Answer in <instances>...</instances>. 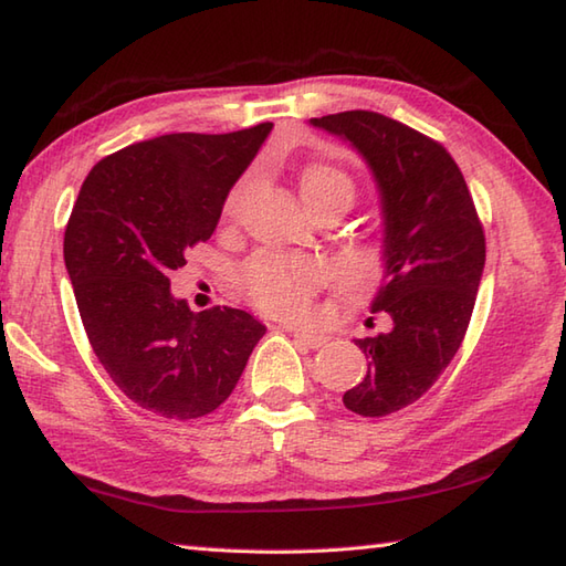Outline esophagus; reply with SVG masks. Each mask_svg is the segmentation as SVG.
Returning a JSON list of instances; mask_svg holds the SVG:
<instances>
[{"instance_id":"esophagus-1","label":"esophagus","mask_w":566,"mask_h":566,"mask_svg":"<svg viewBox=\"0 0 566 566\" xmlns=\"http://www.w3.org/2000/svg\"><path fill=\"white\" fill-rule=\"evenodd\" d=\"M290 333H292V338L298 345L308 347V350H318V347H323V345L328 343L326 335H321V333H306V331H290Z\"/></svg>"}]
</instances>
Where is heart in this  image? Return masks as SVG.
<instances>
[{
    "label": "heart",
    "mask_w": 566,
    "mask_h": 566,
    "mask_svg": "<svg viewBox=\"0 0 566 566\" xmlns=\"http://www.w3.org/2000/svg\"><path fill=\"white\" fill-rule=\"evenodd\" d=\"M255 175L240 177L228 191L223 203L226 219H235L250 197ZM302 197L311 213H321L328 209L347 211L353 209L357 199L355 179L343 167L328 163L308 165L302 175ZM323 270L321 264L306 258H255L250 260L240 272V284L248 298L264 314L274 318L298 321L308 314L311 296L321 284Z\"/></svg>",
    "instance_id": "b5f03b06"
}]
</instances>
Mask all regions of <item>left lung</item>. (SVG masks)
Wrapping results in <instances>:
<instances>
[{"mask_svg":"<svg viewBox=\"0 0 566 566\" xmlns=\"http://www.w3.org/2000/svg\"><path fill=\"white\" fill-rule=\"evenodd\" d=\"M311 126L350 143L379 189L384 276L371 311L389 314L394 328L355 340L367 375L343 403L365 418L389 416L418 401L460 350L484 272V228L438 140L363 109Z\"/></svg>","mask_w":566,"mask_h":566,"instance_id":"8db88e82","label":"left lung"}]
</instances>
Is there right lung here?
I'll list each match as a JSON object with an SVG mask.
<instances>
[{
	"mask_svg": "<svg viewBox=\"0 0 566 566\" xmlns=\"http://www.w3.org/2000/svg\"><path fill=\"white\" fill-rule=\"evenodd\" d=\"M270 130L140 140L99 160L80 189L63 252L82 326L112 381L146 411H216L268 331L231 306L195 314L172 296L170 272L211 238Z\"/></svg>",
	"mask_w": 566,
	"mask_h": 566,
	"instance_id": "right-lung-1",
	"label": "right lung"
}]
</instances>
